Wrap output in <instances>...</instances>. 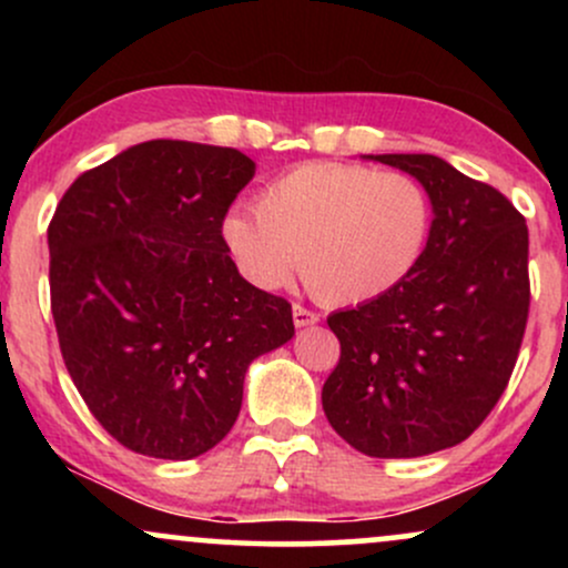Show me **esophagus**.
I'll list each match as a JSON object with an SVG mask.
<instances>
[{
  "label": "esophagus",
  "mask_w": 568,
  "mask_h": 568,
  "mask_svg": "<svg viewBox=\"0 0 568 568\" xmlns=\"http://www.w3.org/2000/svg\"><path fill=\"white\" fill-rule=\"evenodd\" d=\"M317 321H321V315H317V312L306 310V306H302V304H293V325H296V328L315 325Z\"/></svg>",
  "instance_id": "1"
}]
</instances>
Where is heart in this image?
Returning a JSON list of instances; mask_svg holds the SVG:
<instances>
[{"label": "heart", "mask_w": 568, "mask_h": 568, "mask_svg": "<svg viewBox=\"0 0 568 568\" xmlns=\"http://www.w3.org/2000/svg\"><path fill=\"white\" fill-rule=\"evenodd\" d=\"M433 230L427 189L408 173L304 162L258 194L256 211L232 207L221 224L234 264L256 288L298 270L325 304L387 296L425 253Z\"/></svg>", "instance_id": "b5f03b06"}]
</instances>
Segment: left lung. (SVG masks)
I'll return each mask as SVG.
<instances>
[{"mask_svg":"<svg viewBox=\"0 0 568 568\" xmlns=\"http://www.w3.org/2000/svg\"><path fill=\"white\" fill-rule=\"evenodd\" d=\"M427 189L433 230L410 275L328 317L342 355L331 427L361 454L408 459L470 438L505 393L529 321V230L505 194L435 154H376Z\"/></svg>","mask_w":568,"mask_h":568,"instance_id":"obj_1","label":"left lung"}]
</instances>
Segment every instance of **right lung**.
Masks as SVG:
<instances>
[{
    "label": "right lung",
    "mask_w": 568,
    "mask_h": 568,
    "mask_svg": "<svg viewBox=\"0 0 568 568\" xmlns=\"http://www.w3.org/2000/svg\"><path fill=\"white\" fill-rule=\"evenodd\" d=\"M253 173L237 149L160 139L84 171L58 202V344L90 414L130 452H211L247 366L293 336L291 304L240 277L221 234Z\"/></svg>",
    "instance_id": "add662e5"
}]
</instances>
